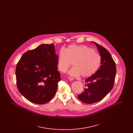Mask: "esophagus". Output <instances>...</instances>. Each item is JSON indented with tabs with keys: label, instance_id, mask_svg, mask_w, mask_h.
I'll use <instances>...</instances> for the list:
<instances>
[{
	"label": "esophagus",
	"instance_id": "esophagus-1",
	"mask_svg": "<svg viewBox=\"0 0 133 133\" xmlns=\"http://www.w3.org/2000/svg\"><path fill=\"white\" fill-rule=\"evenodd\" d=\"M68 79H69V80H70V81H72L73 80V77H70V76H69L68 77Z\"/></svg>",
	"mask_w": 133,
	"mask_h": 133
}]
</instances>
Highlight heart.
Returning a JSON list of instances; mask_svg holds the SVG:
<instances>
[{
  "instance_id": "obj_1",
  "label": "heart",
  "mask_w": 133,
  "mask_h": 133,
  "mask_svg": "<svg viewBox=\"0 0 133 133\" xmlns=\"http://www.w3.org/2000/svg\"><path fill=\"white\" fill-rule=\"evenodd\" d=\"M74 66L69 72L72 76L89 77L99 70L101 57L95 50L86 45H70L65 50L61 49L58 56L59 70L65 72L73 64Z\"/></svg>"
}]
</instances>
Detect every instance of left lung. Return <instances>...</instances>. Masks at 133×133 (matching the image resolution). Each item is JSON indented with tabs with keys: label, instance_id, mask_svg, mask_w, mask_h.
Instances as JSON below:
<instances>
[{
	"label": "left lung",
	"instance_id": "1",
	"mask_svg": "<svg viewBox=\"0 0 133 133\" xmlns=\"http://www.w3.org/2000/svg\"><path fill=\"white\" fill-rule=\"evenodd\" d=\"M101 57V65L97 73L86 80L85 87L78 98L87 104L100 101L114 87L116 66L110 52L101 45L93 42Z\"/></svg>",
	"mask_w": 133,
	"mask_h": 133
}]
</instances>
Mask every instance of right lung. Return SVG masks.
Here are the masks:
<instances>
[{"instance_id": "add662e5", "label": "right lung", "mask_w": 133, "mask_h": 133, "mask_svg": "<svg viewBox=\"0 0 133 133\" xmlns=\"http://www.w3.org/2000/svg\"><path fill=\"white\" fill-rule=\"evenodd\" d=\"M54 44H42L26 51L17 64L15 74L19 92L28 101L46 103L55 94L61 80Z\"/></svg>"}]
</instances>
